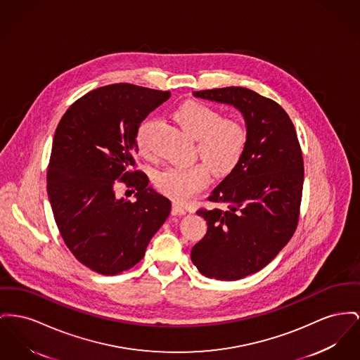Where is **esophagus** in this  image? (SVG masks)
Segmentation results:
<instances>
[{
  "label": "esophagus",
  "instance_id": "esophagus-1",
  "mask_svg": "<svg viewBox=\"0 0 360 360\" xmlns=\"http://www.w3.org/2000/svg\"><path fill=\"white\" fill-rule=\"evenodd\" d=\"M171 213L175 214V216H181V214H186V210L182 205H179V204H172Z\"/></svg>",
  "mask_w": 360,
  "mask_h": 360
}]
</instances>
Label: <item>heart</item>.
Wrapping results in <instances>:
<instances>
[{
  "label": "heart",
  "mask_w": 360,
  "mask_h": 360,
  "mask_svg": "<svg viewBox=\"0 0 360 360\" xmlns=\"http://www.w3.org/2000/svg\"><path fill=\"white\" fill-rule=\"evenodd\" d=\"M174 117L184 131L195 140V153L214 175H227L236 167L248 141L242 124L229 118L221 120L214 108L198 102L181 105ZM150 127L152 121H146L137 130L136 143L141 153L148 150ZM206 167L204 163H191L162 169L156 174V186L174 201L185 202L208 184L210 171Z\"/></svg>",
  "instance_id": "heart-1"
}]
</instances>
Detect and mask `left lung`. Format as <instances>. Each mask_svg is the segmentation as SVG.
Returning a JSON list of instances; mask_svg holds the SVG:
<instances>
[{"mask_svg": "<svg viewBox=\"0 0 360 360\" xmlns=\"http://www.w3.org/2000/svg\"><path fill=\"white\" fill-rule=\"evenodd\" d=\"M193 96L235 107L246 125L236 167L212 191L220 208L200 210L205 236L191 261L207 277L238 280L266 266L295 233L303 188V158L283 107L243 86L194 91Z\"/></svg>", "mask_w": 360, "mask_h": 360, "instance_id": "left-lung-1", "label": "left lung"}]
</instances>
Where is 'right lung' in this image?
I'll use <instances>...</instances> for the list:
<instances>
[{
	"instance_id": "right-lung-1",
	"label": "right lung",
	"mask_w": 360,
	"mask_h": 360,
	"mask_svg": "<svg viewBox=\"0 0 360 360\" xmlns=\"http://www.w3.org/2000/svg\"><path fill=\"white\" fill-rule=\"evenodd\" d=\"M169 95L133 84L101 86L69 107L54 133L47 169L53 214L68 249L98 274L134 266L169 217V198L131 167L139 127ZM118 181L138 191L134 203L115 194Z\"/></svg>"
}]
</instances>
